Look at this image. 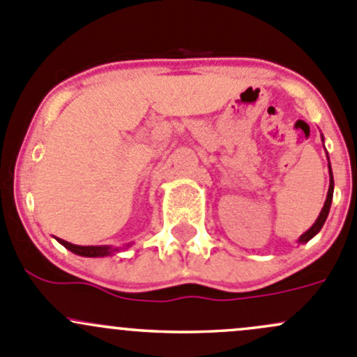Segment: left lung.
I'll use <instances>...</instances> for the list:
<instances>
[{"instance_id": "left-lung-1", "label": "left lung", "mask_w": 357, "mask_h": 357, "mask_svg": "<svg viewBox=\"0 0 357 357\" xmlns=\"http://www.w3.org/2000/svg\"><path fill=\"white\" fill-rule=\"evenodd\" d=\"M332 199H333V174H332V169H330V188H328V195H326V200H325V205H323L321 212H319L318 219H316L314 225L311 226V228L307 229V231L304 233V235L298 238V242L301 243H305L309 242V240L312 238V236L316 235V233L319 231V229L323 228V225H325L326 218H328V212H330V205H332Z\"/></svg>"}]
</instances>
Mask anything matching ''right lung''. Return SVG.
Segmentation results:
<instances>
[{
  "instance_id": "1",
  "label": "right lung",
  "mask_w": 357,
  "mask_h": 357,
  "mask_svg": "<svg viewBox=\"0 0 357 357\" xmlns=\"http://www.w3.org/2000/svg\"><path fill=\"white\" fill-rule=\"evenodd\" d=\"M59 242L62 243L63 247L68 248L70 252H74V254L77 255H84V257H102V255H109L112 252H117L119 248H110V247H93V245H88V247H82V245H74V243H68L66 240L59 238Z\"/></svg>"
}]
</instances>
